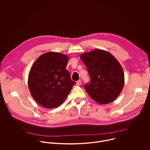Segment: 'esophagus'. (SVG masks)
Instances as JSON below:
<instances>
[{"instance_id":"1","label":"esophagus","mask_w":150,"mask_h":150,"mask_svg":"<svg viewBox=\"0 0 150 150\" xmlns=\"http://www.w3.org/2000/svg\"><path fill=\"white\" fill-rule=\"evenodd\" d=\"M81 84V80H78L77 82H76V85L77 86H80Z\"/></svg>"}]
</instances>
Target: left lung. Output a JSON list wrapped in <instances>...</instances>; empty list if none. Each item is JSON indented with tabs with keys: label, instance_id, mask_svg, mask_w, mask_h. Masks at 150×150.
<instances>
[{
	"label": "left lung",
	"instance_id": "8db88e82",
	"mask_svg": "<svg viewBox=\"0 0 150 150\" xmlns=\"http://www.w3.org/2000/svg\"><path fill=\"white\" fill-rule=\"evenodd\" d=\"M80 56L91 77L90 83L84 86L90 97L99 105L110 103L117 99L125 83L123 69L117 59L100 49Z\"/></svg>",
	"mask_w": 150,
	"mask_h": 150
}]
</instances>
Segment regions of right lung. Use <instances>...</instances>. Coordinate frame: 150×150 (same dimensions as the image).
<instances>
[{
    "mask_svg": "<svg viewBox=\"0 0 150 150\" xmlns=\"http://www.w3.org/2000/svg\"><path fill=\"white\" fill-rule=\"evenodd\" d=\"M68 61L65 54L48 52L40 55L32 65L28 85L32 96L42 106H59L75 85L66 69Z\"/></svg>",
    "mask_w": 150,
    "mask_h": 150,
    "instance_id": "obj_1",
    "label": "right lung"
}]
</instances>
